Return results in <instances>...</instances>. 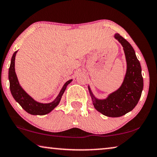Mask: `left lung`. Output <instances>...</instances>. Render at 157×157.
<instances>
[{"mask_svg":"<svg viewBox=\"0 0 157 157\" xmlns=\"http://www.w3.org/2000/svg\"><path fill=\"white\" fill-rule=\"evenodd\" d=\"M114 38L122 45L127 63L123 83L117 90L103 100L95 98L89 86V90L96 110L107 117H119L132 110L138 104L143 89V78L140 63L132 46L118 33L114 35Z\"/></svg>","mask_w":157,"mask_h":157,"instance_id":"left-lung-1","label":"left lung"}]
</instances>
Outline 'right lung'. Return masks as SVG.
Masks as SVG:
<instances>
[{"instance_id":"obj_1","label":"right lung","mask_w":157,"mask_h":157,"mask_svg":"<svg viewBox=\"0 0 157 157\" xmlns=\"http://www.w3.org/2000/svg\"><path fill=\"white\" fill-rule=\"evenodd\" d=\"M17 51H16L12 55L10 66L9 68L8 78L10 81V89L12 96L17 103L21 106V108L27 113L33 114V115H44L48 114L55 108L59 105V102L65 91L66 86L68 84L72 82V79L67 81L59 92L55 100L49 103H38L32 98L28 94L21 88L19 83L17 75L14 69V61H15V56Z\"/></svg>"}]
</instances>
